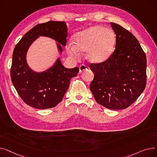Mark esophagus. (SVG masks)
Here are the masks:
<instances>
[{"label": "esophagus", "mask_w": 157, "mask_h": 157, "mask_svg": "<svg viewBox=\"0 0 157 157\" xmlns=\"http://www.w3.org/2000/svg\"><path fill=\"white\" fill-rule=\"evenodd\" d=\"M87 69V67L85 65H81L79 66V73L83 72Z\"/></svg>", "instance_id": "esophagus-1"}]
</instances>
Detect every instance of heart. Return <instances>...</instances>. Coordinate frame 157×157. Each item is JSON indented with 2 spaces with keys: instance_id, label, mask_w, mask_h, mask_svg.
I'll return each mask as SVG.
<instances>
[{
  "instance_id": "b5f03b06",
  "label": "heart",
  "mask_w": 157,
  "mask_h": 157,
  "mask_svg": "<svg viewBox=\"0 0 157 157\" xmlns=\"http://www.w3.org/2000/svg\"><path fill=\"white\" fill-rule=\"evenodd\" d=\"M74 43L69 42L67 52L74 58L86 52V59L93 63H101L113 55L116 45V36L113 30L103 26L95 25L80 31L74 35Z\"/></svg>"
}]
</instances>
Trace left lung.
Wrapping results in <instances>:
<instances>
[{"label":"left lung","mask_w":157,"mask_h":157,"mask_svg":"<svg viewBox=\"0 0 157 157\" xmlns=\"http://www.w3.org/2000/svg\"><path fill=\"white\" fill-rule=\"evenodd\" d=\"M116 48L109 59L92 63L90 90L97 103L110 109H124L133 104L146 85V56L138 40L120 25L111 23Z\"/></svg>","instance_id":"8db88e82"}]
</instances>
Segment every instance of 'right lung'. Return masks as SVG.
Listing matches in <instances>:
<instances>
[{
    "instance_id": "obj_1",
    "label": "right lung",
    "mask_w": 157,
    "mask_h": 157,
    "mask_svg": "<svg viewBox=\"0 0 157 157\" xmlns=\"http://www.w3.org/2000/svg\"><path fill=\"white\" fill-rule=\"evenodd\" d=\"M44 36L56 40L58 51L62 54V46L67 44V26L65 21H49L38 24L27 32L16 45L11 68L12 83L22 100L34 108H53L63 99L71 79L77 76L79 68L63 67L60 58L50 68L43 72L33 71L27 63V53L31 44Z\"/></svg>"
}]
</instances>
